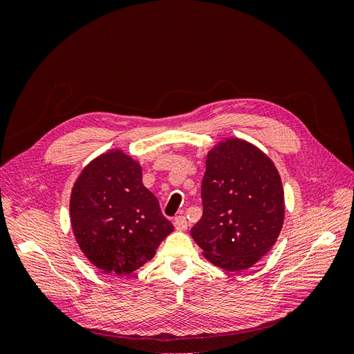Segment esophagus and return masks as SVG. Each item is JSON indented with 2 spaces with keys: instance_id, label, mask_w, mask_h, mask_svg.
I'll list each match as a JSON object with an SVG mask.
<instances>
[{
  "instance_id": "esophagus-1",
  "label": "esophagus",
  "mask_w": 354,
  "mask_h": 354,
  "mask_svg": "<svg viewBox=\"0 0 354 354\" xmlns=\"http://www.w3.org/2000/svg\"><path fill=\"white\" fill-rule=\"evenodd\" d=\"M173 223H174V227H176L177 230H180V232H183V230L187 229V220H186V217H183V216L176 217Z\"/></svg>"
}]
</instances>
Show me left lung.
<instances>
[{"label": "left lung", "instance_id": "8db88e82", "mask_svg": "<svg viewBox=\"0 0 354 354\" xmlns=\"http://www.w3.org/2000/svg\"><path fill=\"white\" fill-rule=\"evenodd\" d=\"M201 196L203 212L190 234L209 263L239 272L272 250L285 217L283 189L259 147L241 138L212 147Z\"/></svg>", "mask_w": 354, "mask_h": 354}]
</instances>
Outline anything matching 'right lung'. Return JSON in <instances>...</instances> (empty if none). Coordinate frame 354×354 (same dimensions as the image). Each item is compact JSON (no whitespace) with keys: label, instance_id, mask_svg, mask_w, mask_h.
I'll list each match as a JSON object with an SVG mask.
<instances>
[{"label":"right lung","instance_id":"1","mask_svg":"<svg viewBox=\"0 0 354 354\" xmlns=\"http://www.w3.org/2000/svg\"><path fill=\"white\" fill-rule=\"evenodd\" d=\"M71 223L81 251L104 273L130 274L153 259L174 230L143 186L142 167L109 151L82 169L71 195Z\"/></svg>","mask_w":354,"mask_h":354}]
</instances>
